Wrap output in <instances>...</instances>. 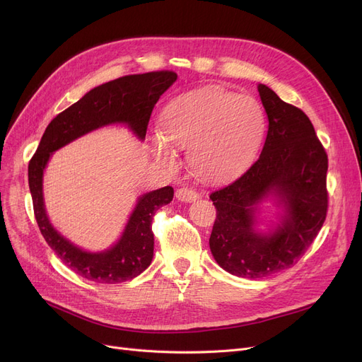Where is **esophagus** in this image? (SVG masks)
<instances>
[{"label":"esophagus","instance_id":"1","mask_svg":"<svg viewBox=\"0 0 362 362\" xmlns=\"http://www.w3.org/2000/svg\"><path fill=\"white\" fill-rule=\"evenodd\" d=\"M176 198L183 202H194L199 198V194L191 187H180L176 191Z\"/></svg>","mask_w":362,"mask_h":362}]
</instances>
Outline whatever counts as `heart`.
Segmentation results:
<instances>
[{"mask_svg": "<svg viewBox=\"0 0 362 362\" xmlns=\"http://www.w3.org/2000/svg\"><path fill=\"white\" fill-rule=\"evenodd\" d=\"M265 133V114L250 95L221 88L187 92L171 101L156 138L157 158L175 164L173 148H189V165L208 182L230 179L255 158Z\"/></svg>", "mask_w": 362, "mask_h": 362, "instance_id": "1", "label": "heart"}]
</instances>
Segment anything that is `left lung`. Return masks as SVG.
Listing matches in <instances>:
<instances>
[{
  "instance_id": "obj_1",
  "label": "left lung",
  "mask_w": 362,
  "mask_h": 362,
  "mask_svg": "<svg viewBox=\"0 0 362 362\" xmlns=\"http://www.w3.org/2000/svg\"><path fill=\"white\" fill-rule=\"evenodd\" d=\"M269 130L259 158L230 185L210 195L217 217L210 250L220 267L261 279L291 269L317 238L327 216L329 160L300 108L258 83ZM274 194L285 215L270 234L255 232L256 206Z\"/></svg>"
}]
</instances>
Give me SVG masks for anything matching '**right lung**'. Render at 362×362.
Here are the masks:
<instances>
[{"instance_id":"obj_1","label":"right lung","mask_w":362,"mask_h":362,"mask_svg":"<svg viewBox=\"0 0 362 362\" xmlns=\"http://www.w3.org/2000/svg\"><path fill=\"white\" fill-rule=\"evenodd\" d=\"M177 74L170 70L129 74L89 90L83 98L51 120L29 161V189L40 230L70 270L97 283H122L139 276L154 255L152 217L173 199V187L165 186L144 194L130 214L120 240L104 252H86L63 238L51 226L42 195V176L54 151L98 127L124 123L139 139H145L151 112Z\"/></svg>"}]
</instances>
